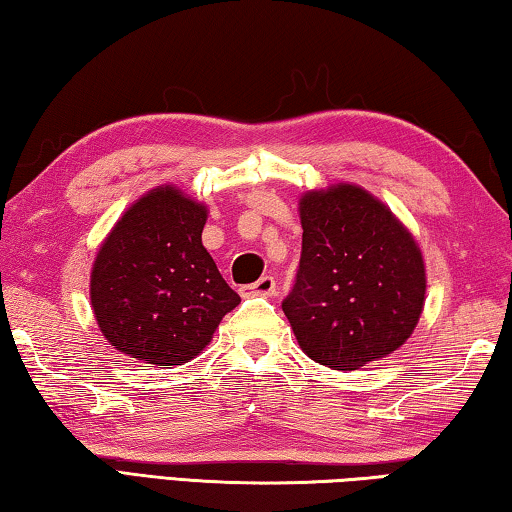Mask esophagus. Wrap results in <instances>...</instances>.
I'll use <instances>...</instances> for the list:
<instances>
[{
    "label": "esophagus",
    "mask_w": 512,
    "mask_h": 512,
    "mask_svg": "<svg viewBox=\"0 0 512 512\" xmlns=\"http://www.w3.org/2000/svg\"><path fill=\"white\" fill-rule=\"evenodd\" d=\"M241 293H244V296H264V298L273 296V293H275V277L262 275L255 284H248V287L241 289Z\"/></svg>",
    "instance_id": "obj_1"
}]
</instances>
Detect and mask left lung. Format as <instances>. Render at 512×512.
Listing matches in <instances>:
<instances>
[{
    "mask_svg": "<svg viewBox=\"0 0 512 512\" xmlns=\"http://www.w3.org/2000/svg\"><path fill=\"white\" fill-rule=\"evenodd\" d=\"M302 255L282 309L307 357L357 370L391 354L418 325L427 277L420 248L366 189L300 198Z\"/></svg>",
    "mask_w": 512,
    "mask_h": 512,
    "instance_id": "obj_1",
    "label": "left lung"
}]
</instances>
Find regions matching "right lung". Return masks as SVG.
Masks as SVG:
<instances>
[{
	"mask_svg": "<svg viewBox=\"0 0 512 512\" xmlns=\"http://www.w3.org/2000/svg\"><path fill=\"white\" fill-rule=\"evenodd\" d=\"M205 205L158 187L121 216L92 268V309L110 345L153 366H183L241 298L201 235Z\"/></svg>",
	"mask_w": 512,
	"mask_h": 512,
	"instance_id": "right-lung-1",
	"label": "right lung"
}]
</instances>
